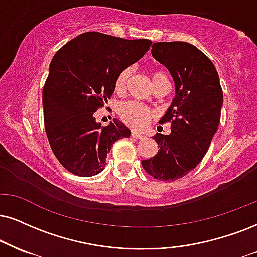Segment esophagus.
<instances>
[{
	"label": "esophagus",
	"instance_id": "34e87169",
	"mask_svg": "<svg viewBox=\"0 0 257 257\" xmlns=\"http://www.w3.org/2000/svg\"><path fill=\"white\" fill-rule=\"evenodd\" d=\"M131 136H132V137H134V138H137V139H143V138H144V135L139 134V132H136V131H132Z\"/></svg>",
	"mask_w": 257,
	"mask_h": 257
}]
</instances>
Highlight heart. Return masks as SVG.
<instances>
[{"mask_svg": "<svg viewBox=\"0 0 257 257\" xmlns=\"http://www.w3.org/2000/svg\"><path fill=\"white\" fill-rule=\"evenodd\" d=\"M131 74L132 71L130 68L123 69L122 71L119 72V75L115 78V83H114V90H115L116 94H122L126 90ZM161 81L169 82L167 75L163 71L154 70L151 72L153 84ZM119 116L121 121L125 122L130 127L141 130L148 125L154 115L143 104L137 102H126L119 107Z\"/></svg>", "mask_w": 257, "mask_h": 257, "instance_id": "b5f03b06", "label": "heart"}]
</instances>
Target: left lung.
I'll list each match as a JSON object with an SVG mask.
<instances>
[{"mask_svg": "<svg viewBox=\"0 0 257 257\" xmlns=\"http://www.w3.org/2000/svg\"><path fill=\"white\" fill-rule=\"evenodd\" d=\"M151 55L169 70L175 97L160 120L172 122V132L154 136L160 149L142 166L155 179L175 181L192 172L207 153L220 122L223 90L213 63L192 44L155 43Z\"/></svg>", "mask_w": 257, "mask_h": 257, "instance_id": "left-lung-1", "label": "left lung"}]
</instances>
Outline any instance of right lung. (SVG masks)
<instances>
[{
	"mask_svg": "<svg viewBox=\"0 0 257 257\" xmlns=\"http://www.w3.org/2000/svg\"><path fill=\"white\" fill-rule=\"evenodd\" d=\"M151 44L85 32L53 56L43 90L44 122L50 147L66 170L97 175L112 145L130 137L119 119L101 127L94 113L112 96L119 72L138 62Z\"/></svg>",
	"mask_w": 257,
	"mask_h": 257,
	"instance_id": "add662e5",
	"label": "right lung"
}]
</instances>
